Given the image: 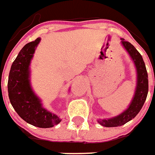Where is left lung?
<instances>
[{
    "label": "left lung",
    "instance_id": "8db88e82",
    "mask_svg": "<svg viewBox=\"0 0 155 155\" xmlns=\"http://www.w3.org/2000/svg\"><path fill=\"white\" fill-rule=\"evenodd\" d=\"M121 40L122 46L129 54L135 66L136 72H137L135 92L130 104L120 114L113 118L97 119V123L104 127L122 126L128 121L132 120L133 118H135L136 115L141 110L143 105L145 102L149 91L148 73L142 56L130 42L124 41V38H121Z\"/></svg>",
    "mask_w": 155,
    "mask_h": 155
}]
</instances>
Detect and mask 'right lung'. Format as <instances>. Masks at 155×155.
Returning <instances> with one entry per match:
<instances>
[{
	"label": "right lung",
	"instance_id": "right-lung-1",
	"mask_svg": "<svg viewBox=\"0 0 155 155\" xmlns=\"http://www.w3.org/2000/svg\"><path fill=\"white\" fill-rule=\"evenodd\" d=\"M41 38L26 44L13 62L8 78V96L17 114L38 128H51L62 119L43 107L41 100L31 85V61Z\"/></svg>",
	"mask_w": 155,
	"mask_h": 155
}]
</instances>
